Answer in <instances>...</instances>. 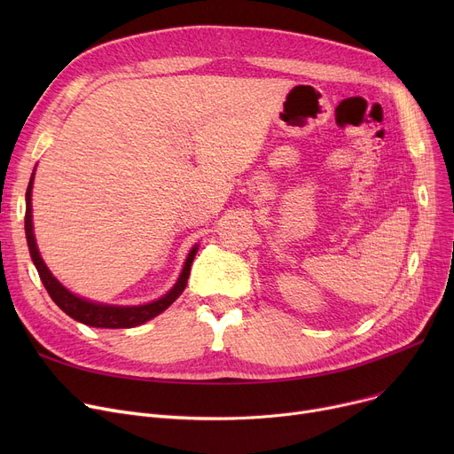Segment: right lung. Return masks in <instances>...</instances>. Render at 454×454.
<instances>
[{"mask_svg":"<svg viewBox=\"0 0 454 454\" xmlns=\"http://www.w3.org/2000/svg\"><path fill=\"white\" fill-rule=\"evenodd\" d=\"M33 180H35V173L31 175L29 185H27V193H26V237H27V247H29V254L33 263L38 270V276L43 283L45 291L50 293L51 300L62 309V311L71 317L74 320L86 324L90 327H105V329H123V327H136L145 324L147 320L158 317L160 313H163L167 307H169L185 289L187 285V278L191 272V263L197 255L199 245H195L191 248V252L187 254V259L184 263L182 274L178 278V281L175 283V287L163 294L161 298L145 303V305H108V303H98V301H90L84 300L74 293H69L64 285L51 274V270L45 267L43 259L40 257L38 247H36V239L33 233V206H31V195H33Z\"/></svg>","mask_w":454,"mask_h":454,"instance_id":"add662e5","label":"right lung"}]
</instances>
